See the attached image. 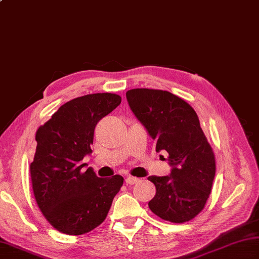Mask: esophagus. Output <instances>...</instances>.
Wrapping results in <instances>:
<instances>
[{"label": "esophagus", "mask_w": 259, "mask_h": 259, "mask_svg": "<svg viewBox=\"0 0 259 259\" xmlns=\"http://www.w3.org/2000/svg\"><path fill=\"white\" fill-rule=\"evenodd\" d=\"M125 181H126V184H129V185H135L138 183L139 179L137 177H133V176H129V177L125 179Z\"/></svg>", "instance_id": "34e87169"}]
</instances>
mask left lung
I'll use <instances>...</instances> for the list:
<instances>
[{
    "mask_svg": "<svg viewBox=\"0 0 259 259\" xmlns=\"http://www.w3.org/2000/svg\"><path fill=\"white\" fill-rule=\"evenodd\" d=\"M133 112L156 142L166 150L170 176H150L156 196L148 203L163 221L183 224L194 219L207 202L216 172V159L189 103L169 91L131 89L125 93Z\"/></svg>",
    "mask_w": 259,
    "mask_h": 259,
    "instance_id": "8db88e82",
    "label": "left lung"
}]
</instances>
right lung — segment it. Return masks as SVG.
Wrapping results in <instances>:
<instances>
[{"mask_svg":"<svg viewBox=\"0 0 259 259\" xmlns=\"http://www.w3.org/2000/svg\"><path fill=\"white\" fill-rule=\"evenodd\" d=\"M121 103L115 93H92L62 104L38 126L30 164L33 194L43 216L67 235L91 232L103 223L123 177L99 178L81 160L91 153L97 123Z\"/></svg>","mask_w":259,"mask_h":259,"instance_id":"add662e5","label":"right lung"}]
</instances>
